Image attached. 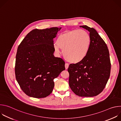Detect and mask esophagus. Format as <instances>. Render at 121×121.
Here are the masks:
<instances>
[{"label": "esophagus", "instance_id": "esophagus-1", "mask_svg": "<svg viewBox=\"0 0 121 121\" xmlns=\"http://www.w3.org/2000/svg\"><path fill=\"white\" fill-rule=\"evenodd\" d=\"M68 66H69V65L67 63H65V69H67V68H68Z\"/></svg>", "mask_w": 121, "mask_h": 121}]
</instances>
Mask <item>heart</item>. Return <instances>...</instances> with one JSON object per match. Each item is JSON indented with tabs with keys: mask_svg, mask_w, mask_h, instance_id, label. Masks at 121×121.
I'll list each match as a JSON object with an SVG mask.
<instances>
[{
	"mask_svg": "<svg viewBox=\"0 0 121 121\" xmlns=\"http://www.w3.org/2000/svg\"><path fill=\"white\" fill-rule=\"evenodd\" d=\"M91 44V38L87 31L74 30L60 34L54 49L57 53L59 52V49L63 50L64 56L67 62L78 64L87 56Z\"/></svg>",
	"mask_w": 121,
	"mask_h": 121,
	"instance_id": "heart-1",
	"label": "heart"
}]
</instances>
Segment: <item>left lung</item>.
<instances>
[{"instance_id": "left-lung-1", "label": "left lung", "mask_w": 121, "mask_h": 121, "mask_svg": "<svg viewBox=\"0 0 121 121\" xmlns=\"http://www.w3.org/2000/svg\"><path fill=\"white\" fill-rule=\"evenodd\" d=\"M80 27L90 32L91 44L82 61L69 66V85L78 96L93 97L104 90L109 78L111 67L109 52L106 43L94 28L87 25Z\"/></svg>"}]
</instances>
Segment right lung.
<instances>
[{
	"label": "right lung",
	"mask_w": 121,
	"mask_h": 121,
	"mask_svg": "<svg viewBox=\"0 0 121 121\" xmlns=\"http://www.w3.org/2000/svg\"><path fill=\"white\" fill-rule=\"evenodd\" d=\"M61 28L34 29L18 47L15 72L22 91L28 96L43 98L52 92L54 79L65 69V62L54 56L53 39Z\"/></svg>",
	"instance_id": "1"
}]
</instances>
